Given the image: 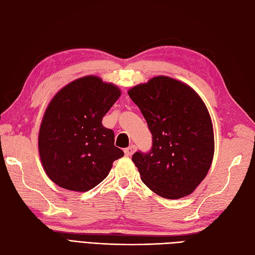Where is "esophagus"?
<instances>
[{
    "label": "esophagus",
    "instance_id": "1",
    "mask_svg": "<svg viewBox=\"0 0 255 255\" xmlns=\"http://www.w3.org/2000/svg\"><path fill=\"white\" fill-rule=\"evenodd\" d=\"M136 149H137V148H136V145H134V144L128 146V148H126V149H125L126 155H127V156H130V155H132V154L136 151Z\"/></svg>",
    "mask_w": 255,
    "mask_h": 255
}]
</instances>
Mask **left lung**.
Masks as SVG:
<instances>
[{
  "instance_id": "8db88e82",
  "label": "left lung",
  "mask_w": 255,
  "mask_h": 255,
  "mask_svg": "<svg viewBox=\"0 0 255 255\" xmlns=\"http://www.w3.org/2000/svg\"><path fill=\"white\" fill-rule=\"evenodd\" d=\"M152 134L149 152L132 156L141 181L166 199L188 196L206 176L214 156L210 114L197 92L168 76L128 90Z\"/></svg>"
}]
</instances>
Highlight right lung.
<instances>
[{
    "instance_id": "right-lung-1",
    "label": "right lung",
    "mask_w": 255,
    "mask_h": 255,
    "mask_svg": "<svg viewBox=\"0 0 255 255\" xmlns=\"http://www.w3.org/2000/svg\"><path fill=\"white\" fill-rule=\"evenodd\" d=\"M121 95L97 76L68 84L52 99L39 130V154L45 173L58 186L87 191L109 175L125 155L115 146L113 129L102 125Z\"/></svg>"
}]
</instances>
